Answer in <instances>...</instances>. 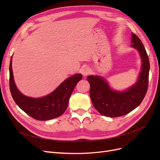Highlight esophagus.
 Returning a JSON list of instances; mask_svg holds the SVG:
<instances>
[{"instance_id": "obj_1", "label": "esophagus", "mask_w": 160, "mask_h": 160, "mask_svg": "<svg viewBox=\"0 0 160 160\" xmlns=\"http://www.w3.org/2000/svg\"><path fill=\"white\" fill-rule=\"evenodd\" d=\"M91 72V69L89 68L88 67H85L84 68L81 69V73L84 77L88 76Z\"/></svg>"}]
</instances>
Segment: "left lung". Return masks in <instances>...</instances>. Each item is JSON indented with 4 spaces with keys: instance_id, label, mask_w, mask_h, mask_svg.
<instances>
[{
    "instance_id": "left-lung-1",
    "label": "left lung",
    "mask_w": 160,
    "mask_h": 160,
    "mask_svg": "<svg viewBox=\"0 0 160 160\" xmlns=\"http://www.w3.org/2000/svg\"><path fill=\"white\" fill-rule=\"evenodd\" d=\"M131 47L136 49L141 57L142 66L135 83L124 90H115L104 77L89 75L90 97L98 112L106 117L117 118L129 113L140 105L146 94L148 86L149 61L141 40L132 33Z\"/></svg>"
}]
</instances>
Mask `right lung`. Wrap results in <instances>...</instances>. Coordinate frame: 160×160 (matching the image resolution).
Returning a JSON list of instances; mask_svg holds the SVG:
<instances>
[{"label": "right lung", "instance_id": "add662e5", "mask_svg": "<svg viewBox=\"0 0 160 160\" xmlns=\"http://www.w3.org/2000/svg\"><path fill=\"white\" fill-rule=\"evenodd\" d=\"M12 60V56L9 66V85L12 98L18 107L31 118L40 121L50 120L63 114L75 87L82 79V75H71L51 93L42 98H31L22 94L18 89L14 80Z\"/></svg>", "mask_w": 160, "mask_h": 160}]
</instances>
